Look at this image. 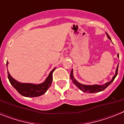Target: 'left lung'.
I'll return each instance as SVG.
<instances>
[{
	"instance_id": "8db88e82",
	"label": "left lung",
	"mask_w": 124,
	"mask_h": 124,
	"mask_svg": "<svg viewBox=\"0 0 124 124\" xmlns=\"http://www.w3.org/2000/svg\"><path fill=\"white\" fill-rule=\"evenodd\" d=\"M107 37H108V38H109V39L110 40V37L108 35V34H107ZM117 56L119 57V54H117ZM118 67H119V64H118L117 68V69H116V74L114 76L113 78H112V79L111 81H109V82H107V83H106V84H104V85H102V86H101V85H93V86H91V85H90V86H86V85H83V84H80V83H79L78 82L76 81L74 79V78H73V70H72L71 71V74H70V78H71V79L72 80L73 83H74L75 85H76V86H77V87H78L79 89L80 90H81L82 91L84 92V93H99V92L104 90L105 89H106V87H107V86H109V84H111L112 82L115 79L116 77L117 76V75Z\"/></svg>"
}]
</instances>
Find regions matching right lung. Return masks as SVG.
Wrapping results in <instances>:
<instances>
[{
    "mask_svg": "<svg viewBox=\"0 0 124 124\" xmlns=\"http://www.w3.org/2000/svg\"><path fill=\"white\" fill-rule=\"evenodd\" d=\"M8 62H7V65ZM55 68L50 72V74L44 83L40 84L20 83L14 79L8 72V78L10 84L18 91L19 94L23 96L28 97H38L43 95L46 92L48 89L51 86L53 81V73Z\"/></svg>",
    "mask_w": 124,
    "mask_h": 124,
    "instance_id": "1",
    "label": "right lung"
}]
</instances>
